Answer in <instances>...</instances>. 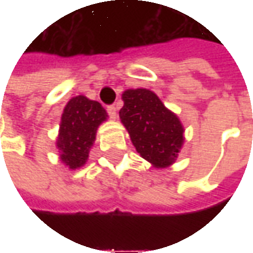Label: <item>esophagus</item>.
Returning <instances> with one entry per match:
<instances>
[{"label": "esophagus", "instance_id": "obj_1", "mask_svg": "<svg viewBox=\"0 0 253 253\" xmlns=\"http://www.w3.org/2000/svg\"><path fill=\"white\" fill-rule=\"evenodd\" d=\"M107 111H108V115L112 118V119H115L116 118V108L114 107V105H110L108 108H107Z\"/></svg>", "mask_w": 253, "mask_h": 253}]
</instances>
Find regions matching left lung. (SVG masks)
<instances>
[{"instance_id": "obj_1", "label": "left lung", "mask_w": 253, "mask_h": 253, "mask_svg": "<svg viewBox=\"0 0 253 253\" xmlns=\"http://www.w3.org/2000/svg\"><path fill=\"white\" fill-rule=\"evenodd\" d=\"M122 100L121 122L139 156L154 168L175 164L186 139L179 116L149 89H127Z\"/></svg>"}]
</instances>
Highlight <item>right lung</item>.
Wrapping results in <instances>:
<instances>
[{
	"label": "right lung",
	"instance_id": "add662e5",
	"mask_svg": "<svg viewBox=\"0 0 253 253\" xmlns=\"http://www.w3.org/2000/svg\"><path fill=\"white\" fill-rule=\"evenodd\" d=\"M107 119L108 114L99 101L83 94L69 100L63 108L58 130L59 161L72 170L86 164L97 128Z\"/></svg>",
	"mask_w": 253,
	"mask_h": 253
}]
</instances>
